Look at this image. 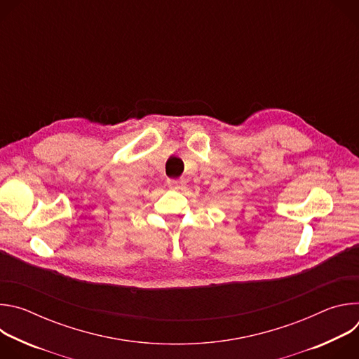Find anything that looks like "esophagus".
<instances>
[{
	"label": "esophagus",
	"mask_w": 359,
	"mask_h": 359,
	"mask_svg": "<svg viewBox=\"0 0 359 359\" xmlns=\"http://www.w3.org/2000/svg\"><path fill=\"white\" fill-rule=\"evenodd\" d=\"M170 187L175 190H183L184 189V182L183 180H172Z\"/></svg>",
	"instance_id": "esophagus-1"
}]
</instances>
